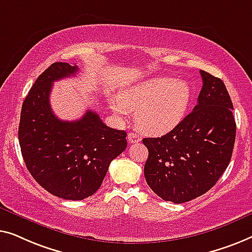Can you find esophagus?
<instances>
[{
    "label": "esophagus",
    "instance_id": "34e87169",
    "mask_svg": "<svg viewBox=\"0 0 252 252\" xmlns=\"http://www.w3.org/2000/svg\"><path fill=\"white\" fill-rule=\"evenodd\" d=\"M127 139H129L130 143H139V141L141 140V137L139 136V134H137L134 132H130L129 134H127Z\"/></svg>",
    "mask_w": 252,
    "mask_h": 252
}]
</instances>
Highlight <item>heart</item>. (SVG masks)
<instances>
[{
    "label": "heart",
    "mask_w": 252,
    "mask_h": 252,
    "mask_svg": "<svg viewBox=\"0 0 252 252\" xmlns=\"http://www.w3.org/2000/svg\"><path fill=\"white\" fill-rule=\"evenodd\" d=\"M189 83L171 77H153L127 88L120 97L108 99L115 114L127 116L134 111V122L148 134H164L179 125L189 106Z\"/></svg>",
    "instance_id": "b5f03b06"
}]
</instances>
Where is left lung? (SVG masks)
Masks as SVG:
<instances>
[{
	"mask_svg": "<svg viewBox=\"0 0 252 252\" xmlns=\"http://www.w3.org/2000/svg\"><path fill=\"white\" fill-rule=\"evenodd\" d=\"M197 104L164 136L144 138V166L151 189L164 201L184 203L203 195L227 168L235 143L233 104L224 82L200 70Z\"/></svg>",
	"mask_w": 252,
	"mask_h": 252,
	"instance_id": "1",
	"label": "left lung"
}]
</instances>
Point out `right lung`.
I'll return each instance as SVG.
<instances>
[{"mask_svg": "<svg viewBox=\"0 0 252 252\" xmlns=\"http://www.w3.org/2000/svg\"><path fill=\"white\" fill-rule=\"evenodd\" d=\"M77 66L54 63L25 98L18 129L25 164L33 178L52 195L79 201L101 186L109 163L126 148V133L112 129L95 112L77 121L54 114L50 92L55 81L74 76Z\"/></svg>", "mask_w": 252, "mask_h": 252, "instance_id": "1", "label": "right lung"}]
</instances>
